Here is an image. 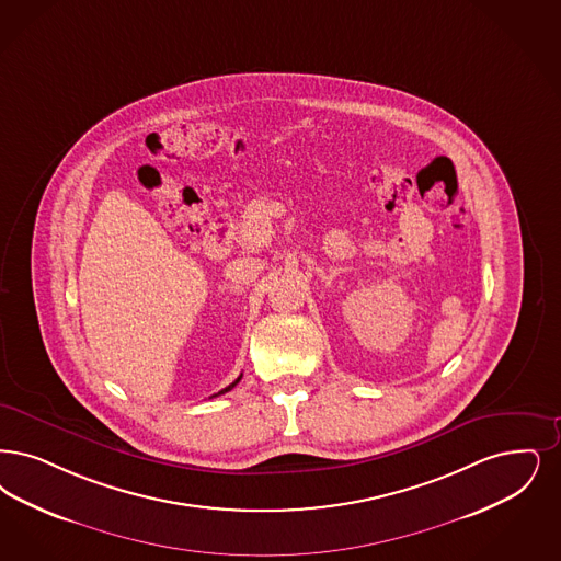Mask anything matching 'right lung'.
I'll return each mask as SVG.
<instances>
[{
	"label": "right lung",
	"instance_id": "right-lung-1",
	"mask_svg": "<svg viewBox=\"0 0 561 561\" xmlns=\"http://www.w3.org/2000/svg\"><path fill=\"white\" fill-rule=\"evenodd\" d=\"M242 380V376H240V378H238V380L233 381V383H229V386H227V388H224V390H221V392H217V394H213V397H219V394H225V392H229V390H231V388H233V386H236V383H238V381Z\"/></svg>",
	"mask_w": 561,
	"mask_h": 561
}]
</instances>
